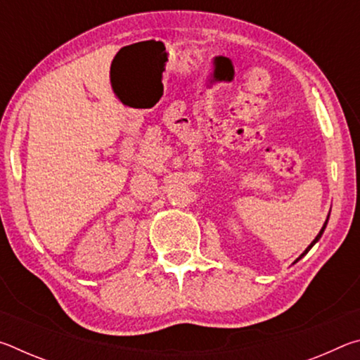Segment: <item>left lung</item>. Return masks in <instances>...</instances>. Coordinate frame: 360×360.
Masks as SVG:
<instances>
[{"mask_svg": "<svg viewBox=\"0 0 360 360\" xmlns=\"http://www.w3.org/2000/svg\"><path fill=\"white\" fill-rule=\"evenodd\" d=\"M326 225H327V221H326V224H324V227H322V229H321V231H319V233H318V236H316V238H314V241H313V243H311V245H309V246H308V248H307V251H304V252H303V254H302V255H304V254H307V252H308V251H309V248H311V246H313V245H314V243H316V241H318V240H319V238H321V235H322V231H324V229H326ZM302 255H300V257H302ZM300 257H298V259H300ZM298 259H297V260H298Z\"/></svg>", "mask_w": 360, "mask_h": 360, "instance_id": "8db88e82", "label": "left lung"}]
</instances>
